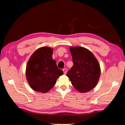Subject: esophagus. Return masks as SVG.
<instances>
[{
  "label": "esophagus",
  "mask_w": 125,
  "mask_h": 125,
  "mask_svg": "<svg viewBox=\"0 0 125 125\" xmlns=\"http://www.w3.org/2000/svg\"><path fill=\"white\" fill-rule=\"evenodd\" d=\"M63 72H64V74H66L67 72V69L66 68H64V69H63Z\"/></svg>",
  "instance_id": "esophagus-1"
}]
</instances>
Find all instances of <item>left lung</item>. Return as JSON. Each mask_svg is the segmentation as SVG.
<instances>
[{
    "label": "left lung",
    "mask_w": 125,
    "mask_h": 125,
    "mask_svg": "<svg viewBox=\"0 0 125 125\" xmlns=\"http://www.w3.org/2000/svg\"><path fill=\"white\" fill-rule=\"evenodd\" d=\"M73 67L67 76L73 86L81 93H86L94 88L100 76V65L89 50L82 47H71Z\"/></svg>",
    "instance_id": "obj_1"
}]
</instances>
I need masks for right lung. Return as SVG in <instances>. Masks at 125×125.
<instances>
[{"label":"right lung","mask_w":125,"mask_h":125,"mask_svg":"<svg viewBox=\"0 0 125 125\" xmlns=\"http://www.w3.org/2000/svg\"><path fill=\"white\" fill-rule=\"evenodd\" d=\"M53 49L43 47L37 49L27 62L26 75L31 88L45 93L53 87L56 80L63 74L52 58Z\"/></svg>","instance_id":"add662e5"}]
</instances>
